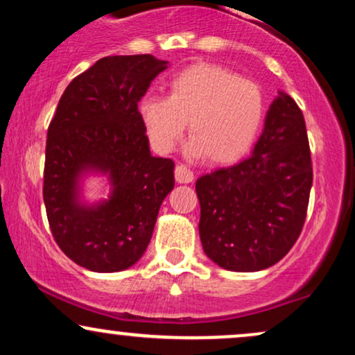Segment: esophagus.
Returning a JSON list of instances; mask_svg holds the SVG:
<instances>
[{
    "instance_id": "esophagus-1",
    "label": "esophagus",
    "mask_w": 355,
    "mask_h": 355,
    "mask_svg": "<svg viewBox=\"0 0 355 355\" xmlns=\"http://www.w3.org/2000/svg\"><path fill=\"white\" fill-rule=\"evenodd\" d=\"M175 180L178 183L193 182V172L190 168H187L185 165H177L175 166Z\"/></svg>"
}]
</instances>
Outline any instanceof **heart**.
Wrapping results in <instances>:
<instances>
[{
  "label": "heart",
  "mask_w": 355,
  "mask_h": 355,
  "mask_svg": "<svg viewBox=\"0 0 355 355\" xmlns=\"http://www.w3.org/2000/svg\"><path fill=\"white\" fill-rule=\"evenodd\" d=\"M138 112L158 153L172 152L190 123L189 152L214 165H230L254 145L266 98L254 81L218 64L200 63L168 81V96L146 95Z\"/></svg>",
  "instance_id": "b5f03b06"
}]
</instances>
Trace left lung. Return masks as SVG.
Wrapping results in <instances>:
<instances>
[{
  "label": "left lung",
  "instance_id": "1",
  "mask_svg": "<svg viewBox=\"0 0 355 355\" xmlns=\"http://www.w3.org/2000/svg\"><path fill=\"white\" fill-rule=\"evenodd\" d=\"M312 162L300 108L280 92L254 152L195 183L203 252L232 272H257L287 255L302 232Z\"/></svg>",
  "mask_w": 355,
  "mask_h": 355
}]
</instances>
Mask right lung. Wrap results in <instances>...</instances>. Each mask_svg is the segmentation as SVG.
I'll return each mask as SVG.
<instances>
[{
  "label": "right lung",
  "mask_w": 355,
  "mask_h": 355,
  "mask_svg": "<svg viewBox=\"0 0 355 355\" xmlns=\"http://www.w3.org/2000/svg\"><path fill=\"white\" fill-rule=\"evenodd\" d=\"M168 61L105 56L61 95L48 126L43 200L55 242L92 272H120L140 260L158 210L173 190L175 164L150 153L138 101ZM109 175L110 198L79 200L80 178Z\"/></svg>",
  "instance_id": "right-lung-1"
}]
</instances>
